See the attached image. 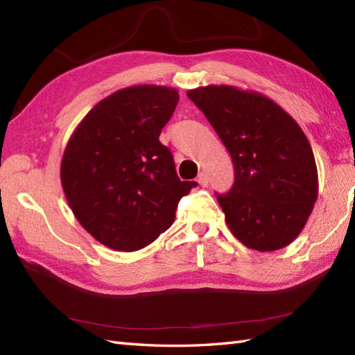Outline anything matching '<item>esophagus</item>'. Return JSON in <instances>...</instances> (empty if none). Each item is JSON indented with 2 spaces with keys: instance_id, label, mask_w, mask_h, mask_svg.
<instances>
[{
  "instance_id": "1",
  "label": "esophagus",
  "mask_w": 355,
  "mask_h": 355,
  "mask_svg": "<svg viewBox=\"0 0 355 355\" xmlns=\"http://www.w3.org/2000/svg\"><path fill=\"white\" fill-rule=\"evenodd\" d=\"M198 183H200V186H202V187H206V186L209 184V177H207L206 172H200V173H198Z\"/></svg>"
}]
</instances>
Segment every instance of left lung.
I'll list each match as a JSON object with an SVG mask.
<instances>
[{"mask_svg": "<svg viewBox=\"0 0 355 355\" xmlns=\"http://www.w3.org/2000/svg\"><path fill=\"white\" fill-rule=\"evenodd\" d=\"M227 148L235 183L216 195L233 236L258 252L291 244L319 193L310 141L288 112L258 92L207 85L187 92Z\"/></svg>", "mask_w": 355, "mask_h": 355, "instance_id": "left-lung-1", "label": "left lung"}]
</instances>
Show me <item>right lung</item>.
<instances>
[{"mask_svg":"<svg viewBox=\"0 0 355 355\" xmlns=\"http://www.w3.org/2000/svg\"><path fill=\"white\" fill-rule=\"evenodd\" d=\"M178 103L175 88L132 85L105 97L67 143L61 183L76 220L119 252H135L168 230L182 197L171 150L158 137Z\"/></svg>","mask_w":355,"mask_h":355,"instance_id":"right-lung-1","label":"right lung"}]
</instances>
